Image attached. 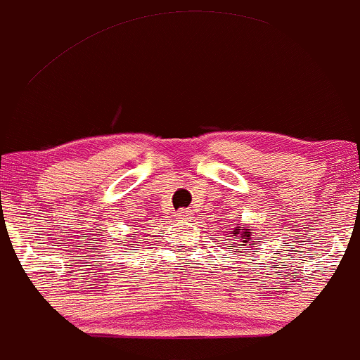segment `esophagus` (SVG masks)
Instances as JSON below:
<instances>
[{"instance_id": "1", "label": "esophagus", "mask_w": 360, "mask_h": 360, "mask_svg": "<svg viewBox=\"0 0 360 360\" xmlns=\"http://www.w3.org/2000/svg\"><path fill=\"white\" fill-rule=\"evenodd\" d=\"M188 217H191V211H188V210H179V211H176V220H179V221H185Z\"/></svg>"}]
</instances>
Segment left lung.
<instances>
[{
  "mask_svg": "<svg viewBox=\"0 0 360 360\" xmlns=\"http://www.w3.org/2000/svg\"><path fill=\"white\" fill-rule=\"evenodd\" d=\"M234 237H239V243H243V246L251 248V244H255L253 240V234H251V229L250 227H236L234 231H231ZM232 240V239H229ZM236 253H240V251H236Z\"/></svg>",
  "mask_w": 360,
  "mask_h": 360,
  "instance_id": "8db88e82",
  "label": "left lung"
}]
</instances>
